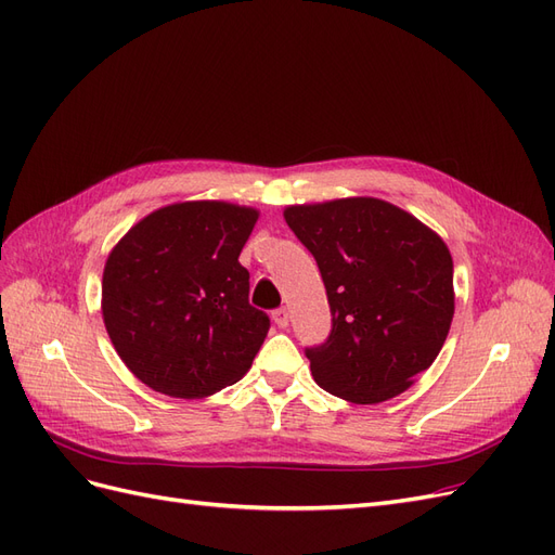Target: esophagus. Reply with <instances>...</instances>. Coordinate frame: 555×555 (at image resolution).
Returning a JSON list of instances; mask_svg holds the SVG:
<instances>
[{"instance_id":"obj_1","label":"esophagus","mask_w":555,"mask_h":555,"mask_svg":"<svg viewBox=\"0 0 555 555\" xmlns=\"http://www.w3.org/2000/svg\"><path fill=\"white\" fill-rule=\"evenodd\" d=\"M273 322L280 326V328H287L289 326V310L287 308H278L273 312Z\"/></svg>"}]
</instances>
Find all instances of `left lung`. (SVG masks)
<instances>
[{
  "label": "left lung",
  "mask_w": 555,
  "mask_h": 555,
  "mask_svg": "<svg viewBox=\"0 0 555 555\" xmlns=\"http://www.w3.org/2000/svg\"><path fill=\"white\" fill-rule=\"evenodd\" d=\"M317 259L333 328L306 349L324 391L357 405L396 398L438 359L453 317L447 243L414 215L373 196L284 208Z\"/></svg>",
  "instance_id": "1"
}]
</instances>
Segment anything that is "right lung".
<instances>
[{
	"instance_id": "right-lung-1",
	"label": "right lung",
	"mask_w": 555,
	"mask_h": 555,
	"mask_svg": "<svg viewBox=\"0 0 555 555\" xmlns=\"http://www.w3.org/2000/svg\"><path fill=\"white\" fill-rule=\"evenodd\" d=\"M259 210L227 201L157 208L117 241L104 266L102 314L129 371L171 398H206L255 361L268 317L249 306L238 257Z\"/></svg>"
}]
</instances>
